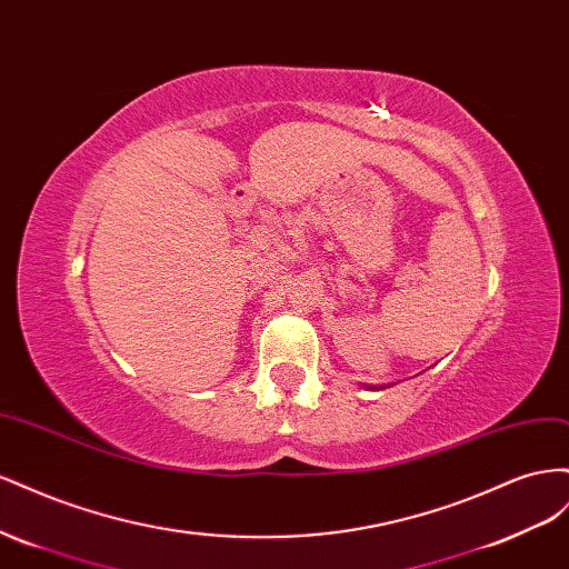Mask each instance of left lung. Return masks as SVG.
<instances>
[{"label": "left lung", "mask_w": 569, "mask_h": 569, "mask_svg": "<svg viewBox=\"0 0 569 569\" xmlns=\"http://www.w3.org/2000/svg\"><path fill=\"white\" fill-rule=\"evenodd\" d=\"M365 388H369V391H371V388H377V386H365Z\"/></svg>", "instance_id": "8db88e82"}]
</instances>
